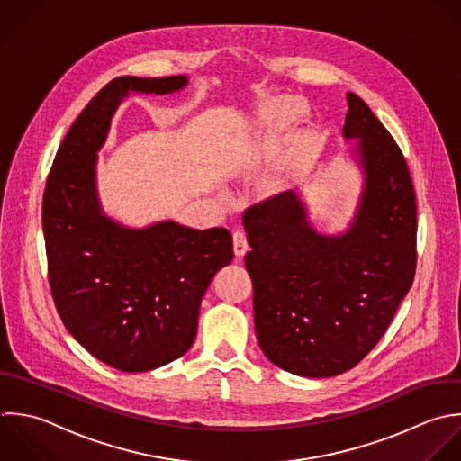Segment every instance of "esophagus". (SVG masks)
Instances as JSON below:
<instances>
[{"label":"esophagus","mask_w":461,"mask_h":461,"mask_svg":"<svg viewBox=\"0 0 461 461\" xmlns=\"http://www.w3.org/2000/svg\"><path fill=\"white\" fill-rule=\"evenodd\" d=\"M233 251H235V255L240 258V257H244L246 255V251H248V240H246V233L244 231H240V230H237L235 233H233Z\"/></svg>","instance_id":"34e87169"}]
</instances>
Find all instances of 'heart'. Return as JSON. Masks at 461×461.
Listing matches in <instances>:
<instances>
[{"instance_id":"obj_1","label":"heart","mask_w":461,"mask_h":461,"mask_svg":"<svg viewBox=\"0 0 461 461\" xmlns=\"http://www.w3.org/2000/svg\"><path fill=\"white\" fill-rule=\"evenodd\" d=\"M300 118V107L293 100H276L269 105L260 114V123L266 129L267 134H280L293 127L296 120Z\"/></svg>"}]
</instances>
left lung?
<instances>
[{"instance_id": "obj_1", "label": "left lung", "mask_w": 461, "mask_h": 461, "mask_svg": "<svg viewBox=\"0 0 461 461\" xmlns=\"http://www.w3.org/2000/svg\"><path fill=\"white\" fill-rule=\"evenodd\" d=\"M345 140L363 190L345 231L312 228L294 190L246 210L258 345L278 368L323 379L354 368L388 330L417 267V201L406 159L356 93Z\"/></svg>"}]
</instances>
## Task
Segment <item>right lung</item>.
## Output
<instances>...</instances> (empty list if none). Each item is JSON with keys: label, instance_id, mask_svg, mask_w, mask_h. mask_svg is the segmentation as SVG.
<instances>
[{"label": "right lung", "instance_id": "1", "mask_svg": "<svg viewBox=\"0 0 461 461\" xmlns=\"http://www.w3.org/2000/svg\"><path fill=\"white\" fill-rule=\"evenodd\" d=\"M188 77H118L84 107L64 136L42 197L48 278L68 332L98 361L149 372L185 356L197 334L201 300L231 264L226 228L176 221L129 228L104 213L96 158L122 100L170 95Z\"/></svg>", "mask_w": 461, "mask_h": 461}]
</instances>
